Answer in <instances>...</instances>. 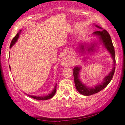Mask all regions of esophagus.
I'll return each instance as SVG.
<instances>
[{
  "mask_svg": "<svg viewBox=\"0 0 125 125\" xmlns=\"http://www.w3.org/2000/svg\"><path fill=\"white\" fill-rule=\"evenodd\" d=\"M62 64L63 66H64V63L63 62H62Z\"/></svg>",
  "mask_w": 125,
  "mask_h": 125,
  "instance_id": "obj_1",
  "label": "esophagus"
}]
</instances>
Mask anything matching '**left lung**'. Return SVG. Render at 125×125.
Masks as SVG:
<instances>
[{
  "instance_id": "left-lung-1",
  "label": "left lung",
  "mask_w": 125,
  "mask_h": 125,
  "mask_svg": "<svg viewBox=\"0 0 125 125\" xmlns=\"http://www.w3.org/2000/svg\"><path fill=\"white\" fill-rule=\"evenodd\" d=\"M96 27L99 29H102L101 31H96L92 33V35L96 36L99 39V42H94L91 44H85L80 42L79 44V50L81 52H85V50H86L89 52L96 51V47L98 45H102L103 47L107 49V50L111 54V56L113 59V67L112 70L110 72L108 75H106L104 78L103 81L100 83L96 85L94 87H89L85 83H82L80 78V72L81 67L80 66H75L73 69V75L74 83H75V87L77 91L80 94L84 96H90L92 94H95L98 93L106 87L113 78L114 74L115 69V55L114 47L113 46V42H112L111 37L107 31L105 29H103L102 28L98 25H94Z\"/></svg>"
}]
</instances>
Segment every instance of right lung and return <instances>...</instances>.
<instances>
[{
    "label": "right lung",
    "mask_w": 125,
    "mask_h": 125,
    "mask_svg": "<svg viewBox=\"0 0 125 125\" xmlns=\"http://www.w3.org/2000/svg\"><path fill=\"white\" fill-rule=\"evenodd\" d=\"M21 30H20V31L18 33L16 34V36H15L13 38V39H12L11 42V44H10V48H11V47L13 46V45L15 44V42H17V40H18V38H19V36H20V34L21 33ZM11 69L10 66V69ZM56 84L55 85V88L54 89H53V91H52V92L51 93V94H48V95L47 96H34V95H29V94H27L28 96H30V97L33 98V99H36V100H48V99H51V98H52L53 97V96H54V94H55V93H56Z\"/></svg>",
    "instance_id": "right-lung-1"
}]
</instances>
